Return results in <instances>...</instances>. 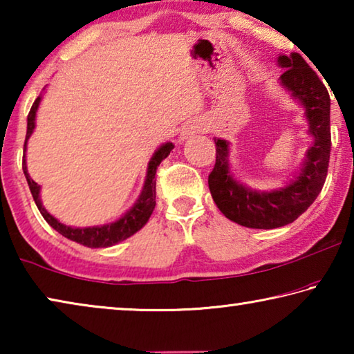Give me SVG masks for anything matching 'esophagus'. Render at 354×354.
Listing matches in <instances>:
<instances>
[{
  "instance_id": "34e87169",
  "label": "esophagus",
  "mask_w": 354,
  "mask_h": 354,
  "mask_svg": "<svg viewBox=\"0 0 354 354\" xmlns=\"http://www.w3.org/2000/svg\"><path fill=\"white\" fill-rule=\"evenodd\" d=\"M200 129H196V127H189V128H185L184 131H183V139H187V137H190V136H195L196 133H198Z\"/></svg>"
}]
</instances>
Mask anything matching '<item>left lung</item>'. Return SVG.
<instances>
[{
	"instance_id": "obj_1",
	"label": "left lung",
	"mask_w": 354,
	"mask_h": 354,
	"mask_svg": "<svg viewBox=\"0 0 354 354\" xmlns=\"http://www.w3.org/2000/svg\"><path fill=\"white\" fill-rule=\"evenodd\" d=\"M277 62L284 68V73L279 76L281 86L303 106L308 133L313 137V145L306 151L299 170L281 187L251 189L232 176L230 142L215 137L217 158L207 179L220 212L234 223L254 230L286 226L306 211L325 184L331 153V100L326 87L298 53H290V56L279 55Z\"/></svg>"
}]
</instances>
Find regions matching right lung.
Wrapping results in <instances>:
<instances>
[{"label":"right lung","instance_id":"right-lung-1","mask_svg":"<svg viewBox=\"0 0 354 354\" xmlns=\"http://www.w3.org/2000/svg\"><path fill=\"white\" fill-rule=\"evenodd\" d=\"M41 101V93L34 101L31 111L28 113V129H26V140H25V149H23V173H25L26 181L29 185V190H31L32 198L37 205L40 214L44 215V218L48 221V225L62 234L64 237L70 239L76 243H81L84 247L88 248H107L112 247V245H117L120 242L127 241L128 237L136 234L140 227L147 223L148 218L151 217L153 209L156 206V170H158L159 164L170 154V151L175 145L171 142H165L156 149L154 154L151 156L148 162L147 169V176L145 183H143V189L140 192L139 198L134 203V206L128 209L122 217L117 218L112 223L106 225H98V226H86V227H75V226H67L59 221L56 217L46 211L45 206L41 205L40 200V185L34 181V179L29 176L28 173V165H26V147L28 140L31 134L34 133L35 128V115H37L39 106Z\"/></svg>","mask_w":354,"mask_h":354}]
</instances>
